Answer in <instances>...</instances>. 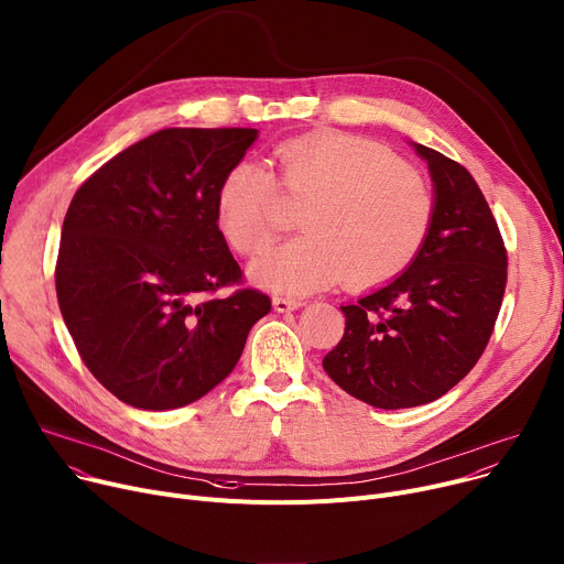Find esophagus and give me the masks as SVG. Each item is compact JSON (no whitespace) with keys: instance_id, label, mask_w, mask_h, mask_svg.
<instances>
[{"instance_id":"34e87169","label":"esophagus","mask_w":564,"mask_h":564,"mask_svg":"<svg viewBox=\"0 0 564 564\" xmlns=\"http://www.w3.org/2000/svg\"><path fill=\"white\" fill-rule=\"evenodd\" d=\"M305 302L297 300V297H273V310L284 314V312H293V310H300Z\"/></svg>"}]
</instances>
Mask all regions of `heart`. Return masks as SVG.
<instances>
[{
	"instance_id": "b5f03b06",
	"label": "heart",
	"mask_w": 564,
	"mask_h": 564,
	"mask_svg": "<svg viewBox=\"0 0 564 564\" xmlns=\"http://www.w3.org/2000/svg\"><path fill=\"white\" fill-rule=\"evenodd\" d=\"M280 181L305 235L250 264L269 291L305 295L348 280L377 286L400 275L422 250L433 224V192L411 164L377 142L323 133L280 147ZM214 221L239 254L264 252L282 226V196L259 162L232 164L216 189Z\"/></svg>"
}]
</instances>
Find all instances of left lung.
Returning <instances> with one entry per match:
<instances>
[{"label":"left lung","instance_id":"1","mask_svg":"<svg viewBox=\"0 0 564 564\" xmlns=\"http://www.w3.org/2000/svg\"><path fill=\"white\" fill-rule=\"evenodd\" d=\"M433 183V224L413 262L345 314V334L325 372L377 409H411L443 398L490 340L506 289V248L469 171L411 142Z\"/></svg>","mask_w":564,"mask_h":564}]
</instances>
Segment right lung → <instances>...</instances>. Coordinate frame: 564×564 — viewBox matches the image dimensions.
Segmentation results:
<instances>
[{"mask_svg": "<svg viewBox=\"0 0 564 564\" xmlns=\"http://www.w3.org/2000/svg\"><path fill=\"white\" fill-rule=\"evenodd\" d=\"M254 128H164L123 149L74 194L63 221L56 293L88 370L144 411L187 406L237 366L269 295L214 221L224 173Z\"/></svg>", "mask_w": 564, "mask_h": 564, "instance_id": "1", "label": "right lung"}]
</instances>
